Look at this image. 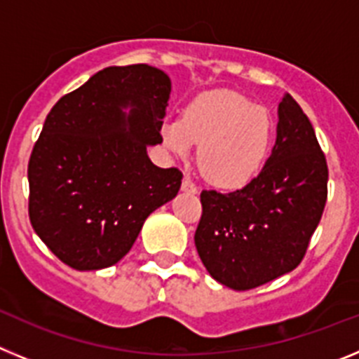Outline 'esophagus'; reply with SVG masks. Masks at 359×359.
<instances>
[{"label": "esophagus", "mask_w": 359, "mask_h": 359, "mask_svg": "<svg viewBox=\"0 0 359 359\" xmlns=\"http://www.w3.org/2000/svg\"><path fill=\"white\" fill-rule=\"evenodd\" d=\"M182 190H183V192H189V194H196V192H198V187H196L194 183L190 182L189 177H183Z\"/></svg>", "instance_id": "obj_1"}]
</instances>
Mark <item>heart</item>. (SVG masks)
<instances>
[{
    "label": "heart",
    "instance_id": "heart-1",
    "mask_svg": "<svg viewBox=\"0 0 359 359\" xmlns=\"http://www.w3.org/2000/svg\"><path fill=\"white\" fill-rule=\"evenodd\" d=\"M165 149L187 158L199 144L198 161L210 182L223 189H243L268 161L273 122L236 91L214 90L192 98L180 120L161 126Z\"/></svg>",
    "mask_w": 359,
    "mask_h": 359
}]
</instances>
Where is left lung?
Returning a JSON list of instances; mask_svg holds the SVG:
<instances>
[{"label":"left lung","mask_w":359,"mask_h":359,"mask_svg":"<svg viewBox=\"0 0 359 359\" xmlns=\"http://www.w3.org/2000/svg\"><path fill=\"white\" fill-rule=\"evenodd\" d=\"M329 169L315 129L297 100L278 104L277 140L250 185L203 190L194 243L217 282L253 290L302 262L327 201Z\"/></svg>","instance_id":"left-lung-1"}]
</instances>
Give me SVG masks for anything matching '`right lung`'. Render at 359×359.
Here are the masks:
<instances>
[{"label":"right lung","mask_w":359,"mask_h":359,"mask_svg":"<svg viewBox=\"0 0 359 359\" xmlns=\"http://www.w3.org/2000/svg\"><path fill=\"white\" fill-rule=\"evenodd\" d=\"M169 95L161 69L109 66L59 98L44 120L28 161V215L69 268L116 264L149 214L176 198L182 170L147 156V145L161 142Z\"/></svg>","instance_id":"obj_1"}]
</instances>
